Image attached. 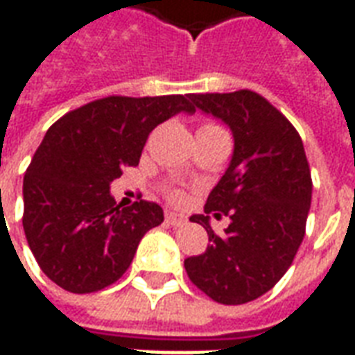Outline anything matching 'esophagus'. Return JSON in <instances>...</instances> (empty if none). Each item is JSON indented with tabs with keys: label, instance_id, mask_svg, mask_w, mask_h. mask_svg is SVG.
Wrapping results in <instances>:
<instances>
[{
	"label": "esophagus",
	"instance_id": "obj_1",
	"mask_svg": "<svg viewBox=\"0 0 355 355\" xmlns=\"http://www.w3.org/2000/svg\"><path fill=\"white\" fill-rule=\"evenodd\" d=\"M165 220H167V224H171V226H182V224L186 223V216L178 215V213H173V211H167V213H165Z\"/></svg>",
	"mask_w": 355,
	"mask_h": 355
}]
</instances>
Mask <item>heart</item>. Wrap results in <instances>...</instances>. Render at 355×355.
Returning a JSON list of instances; mask_svg holds the SVG:
<instances>
[{
	"label": "heart",
	"mask_w": 355,
	"mask_h": 355,
	"mask_svg": "<svg viewBox=\"0 0 355 355\" xmlns=\"http://www.w3.org/2000/svg\"><path fill=\"white\" fill-rule=\"evenodd\" d=\"M203 127H215V125H203ZM203 127H201V129H203ZM169 198L173 201H180V200H182V193L178 192V190H171Z\"/></svg>",
	"instance_id": "obj_1"
}]
</instances>
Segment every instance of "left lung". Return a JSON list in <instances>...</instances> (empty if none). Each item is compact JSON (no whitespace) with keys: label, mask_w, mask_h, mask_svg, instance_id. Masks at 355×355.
<instances>
[{"label":"left lung","mask_w":355,"mask_h":355,"mask_svg":"<svg viewBox=\"0 0 355 355\" xmlns=\"http://www.w3.org/2000/svg\"><path fill=\"white\" fill-rule=\"evenodd\" d=\"M196 108L220 117L234 132V155L209 193L205 215L190 220L207 230L205 253L184 261L190 282L220 304H245L279 282L304 239L312 175L298 131L262 94H190ZM231 216L223 236L208 215Z\"/></svg>","instance_id":"left-lung-1"}]
</instances>
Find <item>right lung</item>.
Returning <instances> with one entry per match:
<instances>
[{"label":"right lung","mask_w":355,"mask_h":355,"mask_svg":"<svg viewBox=\"0 0 355 355\" xmlns=\"http://www.w3.org/2000/svg\"><path fill=\"white\" fill-rule=\"evenodd\" d=\"M193 110L188 94H112L51 125L22 184L24 234L51 282L85 295L127 272L142 236L163 223V211L146 200L117 205L110 182L139 165L157 125Z\"/></svg>","instance_id":"obj_1"}]
</instances>
